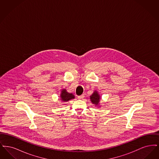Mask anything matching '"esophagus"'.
<instances>
[{
	"instance_id": "1",
	"label": "esophagus",
	"mask_w": 159,
	"mask_h": 159,
	"mask_svg": "<svg viewBox=\"0 0 159 159\" xmlns=\"http://www.w3.org/2000/svg\"><path fill=\"white\" fill-rule=\"evenodd\" d=\"M83 98H84V95H83L77 97V99H83Z\"/></svg>"
}]
</instances>
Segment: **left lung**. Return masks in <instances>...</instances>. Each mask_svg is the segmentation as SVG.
<instances>
[{"mask_svg": "<svg viewBox=\"0 0 159 159\" xmlns=\"http://www.w3.org/2000/svg\"><path fill=\"white\" fill-rule=\"evenodd\" d=\"M101 96L99 94L98 92L97 91H95L90 96V99L91 102L94 104L95 107H98L99 108L101 107V104L99 103L101 100Z\"/></svg>", "mask_w": 159, "mask_h": 159, "instance_id": "obj_1", "label": "left lung"}]
</instances>
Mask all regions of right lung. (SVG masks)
Instances as JSON below:
<instances>
[{"mask_svg":"<svg viewBox=\"0 0 159 159\" xmlns=\"http://www.w3.org/2000/svg\"><path fill=\"white\" fill-rule=\"evenodd\" d=\"M60 100L62 102H67L68 101L75 98V96L72 93H69L66 89H62L61 92Z\"/></svg>","mask_w":159,"mask_h":159,"instance_id":"add662e5","label":"right lung"}]
</instances>
